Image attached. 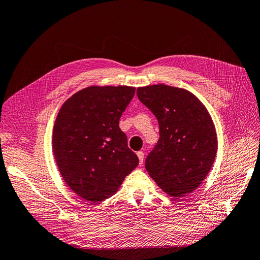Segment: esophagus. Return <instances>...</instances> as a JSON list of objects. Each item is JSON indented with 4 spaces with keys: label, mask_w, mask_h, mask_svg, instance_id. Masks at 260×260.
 Returning a JSON list of instances; mask_svg holds the SVG:
<instances>
[{
    "label": "esophagus",
    "mask_w": 260,
    "mask_h": 260,
    "mask_svg": "<svg viewBox=\"0 0 260 260\" xmlns=\"http://www.w3.org/2000/svg\"><path fill=\"white\" fill-rule=\"evenodd\" d=\"M137 156H139L140 165L142 166V165H143V162H144V153L142 151H139V152H137Z\"/></svg>",
    "instance_id": "1"
}]
</instances>
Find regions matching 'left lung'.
<instances>
[{"label": "left lung", "instance_id": "1", "mask_svg": "<svg viewBox=\"0 0 260 260\" xmlns=\"http://www.w3.org/2000/svg\"><path fill=\"white\" fill-rule=\"evenodd\" d=\"M137 98L155 116L159 141L145 168L161 189L179 197L202 184L215 159L214 124L203 104L189 91L166 84L137 89Z\"/></svg>", "mask_w": 260, "mask_h": 260}]
</instances>
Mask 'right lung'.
I'll return each instance as SVG.
<instances>
[{"label":"right lung","instance_id":"add662e5","mask_svg":"<svg viewBox=\"0 0 260 260\" xmlns=\"http://www.w3.org/2000/svg\"><path fill=\"white\" fill-rule=\"evenodd\" d=\"M135 94L132 86H89L64 103L56 117L53 150L75 194L92 203L118 190L139 165L119 119Z\"/></svg>","mask_w":260,"mask_h":260}]
</instances>
